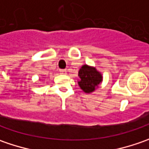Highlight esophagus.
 <instances>
[{"label": "esophagus", "instance_id": "obj_1", "mask_svg": "<svg viewBox=\"0 0 149 149\" xmlns=\"http://www.w3.org/2000/svg\"><path fill=\"white\" fill-rule=\"evenodd\" d=\"M60 72L61 74H66V73H67L65 70H60Z\"/></svg>", "mask_w": 149, "mask_h": 149}]
</instances>
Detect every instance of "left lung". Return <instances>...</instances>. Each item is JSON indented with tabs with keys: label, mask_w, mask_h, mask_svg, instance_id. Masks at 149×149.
I'll return each instance as SVG.
<instances>
[{
	"label": "left lung",
	"mask_w": 149,
	"mask_h": 149,
	"mask_svg": "<svg viewBox=\"0 0 149 149\" xmlns=\"http://www.w3.org/2000/svg\"><path fill=\"white\" fill-rule=\"evenodd\" d=\"M79 80L78 84L79 88L86 94L94 92L103 81V76L100 71L93 66L84 65L79 70Z\"/></svg>",
	"instance_id": "8db88e82"
}]
</instances>
